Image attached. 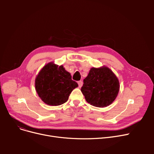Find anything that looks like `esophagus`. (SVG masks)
I'll return each mask as SVG.
<instances>
[{
    "label": "esophagus",
    "instance_id": "obj_1",
    "mask_svg": "<svg viewBox=\"0 0 154 154\" xmlns=\"http://www.w3.org/2000/svg\"><path fill=\"white\" fill-rule=\"evenodd\" d=\"M78 84H79V87L80 88L82 87V85H83V82L82 81V80H80V81L78 82Z\"/></svg>",
    "mask_w": 154,
    "mask_h": 154
}]
</instances>
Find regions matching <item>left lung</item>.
<instances>
[{
  "label": "left lung",
  "instance_id": "1",
  "mask_svg": "<svg viewBox=\"0 0 154 154\" xmlns=\"http://www.w3.org/2000/svg\"><path fill=\"white\" fill-rule=\"evenodd\" d=\"M120 89L119 79L109 67H92L84 80L81 92L86 101L97 107H106L115 100Z\"/></svg>",
  "mask_w": 154,
  "mask_h": 154
}]
</instances>
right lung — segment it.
<instances>
[{
	"label": "right lung",
	"mask_w": 154,
	"mask_h": 154,
	"mask_svg": "<svg viewBox=\"0 0 154 154\" xmlns=\"http://www.w3.org/2000/svg\"><path fill=\"white\" fill-rule=\"evenodd\" d=\"M78 84L72 80L70 73L63 66L51 62L40 70L35 80V91L47 105L60 106L66 102Z\"/></svg>",
	"instance_id": "obj_1"
}]
</instances>
